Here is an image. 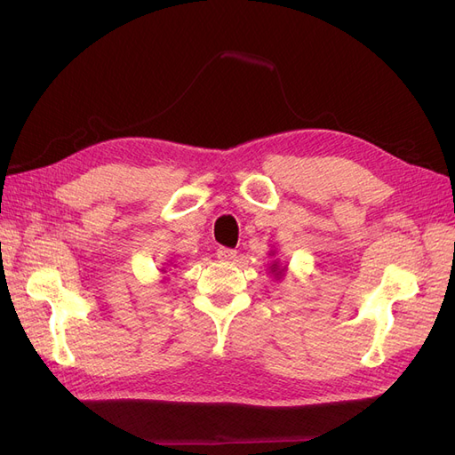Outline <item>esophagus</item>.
Returning <instances> with one entry per match:
<instances>
[{
  "mask_svg": "<svg viewBox=\"0 0 455 455\" xmlns=\"http://www.w3.org/2000/svg\"><path fill=\"white\" fill-rule=\"evenodd\" d=\"M216 256H218V259H222V261H233L237 258V251L228 249V246H220V249L216 251Z\"/></svg>",
  "mask_w": 455,
  "mask_h": 455,
  "instance_id": "esophagus-1",
  "label": "esophagus"
}]
</instances>
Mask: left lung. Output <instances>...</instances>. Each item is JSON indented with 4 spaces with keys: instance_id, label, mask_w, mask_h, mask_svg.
<instances>
[{
    "instance_id": "left-lung-1",
    "label": "left lung",
    "mask_w": 455,
    "mask_h": 455,
    "mask_svg": "<svg viewBox=\"0 0 455 455\" xmlns=\"http://www.w3.org/2000/svg\"><path fill=\"white\" fill-rule=\"evenodd\" d=\"M271 269H273V271H277V264H273V266H271ZM277 275H281V271H279Z\"/></svg>"
}]
</instances>
